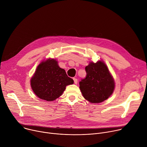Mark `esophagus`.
Returning a JSON list of instances; mask_svg holds the SVG:
<instances>
[{
  "mask_svg": "<svg viewBox=\"0 0 147 147\" xmlns=\"http://www.w3.org/2000/svg\"><path fill=\"white\" fill-rule=\"evenodd\" d=\"M73 80H74V83L76 84L77 83V79L76 78H73Z\"/></svg>",
  "mask_w": 147,
  "mask_h": 147,
  "instance_id": "obj_1",
  "label": "esophagus"
}]
</instances>
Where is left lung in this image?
I'll return each mask as SVG.
<instances>
[{"label": "left lung", "instance_id": "obj_1", "mask_svg": "<svg viewBox=\"0 0 147 147\" xmlns=\"http://www.w3.org/2000/svg\"><path fill=\"white\" fill-rule=\"evenodd\" d=\"M87 75L79 82L83 97L92 103H100L113 92L115 83L107 67L99 61L91 62L85 68Z\"/></svg>", "mask_w": 147, "mask_h": 147}]
</instances>
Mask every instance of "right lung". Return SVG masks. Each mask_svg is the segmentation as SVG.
I'll return each instance as SVG.
<instances>
[{"label": "right lung", "instance_id": "obj_1", "mask_svg": "<svg viewBox=\"0 0 147 147\" xmlns=\"http://www.w3.org/2000/svg\"><path fill=\"white\" fill-rule=\"evenodd\" d=\"M30 82L38 97L51 101L59 97L66 86L73 84L74 81L58 65L56 60L49 59L38 65Z\"/></svg>", "mask_w": 147, "mask_h": 147}]
</instances>
